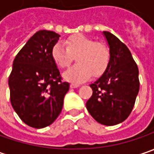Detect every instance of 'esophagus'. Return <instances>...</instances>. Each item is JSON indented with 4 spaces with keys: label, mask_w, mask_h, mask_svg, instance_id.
<instances>
[{
    "label": "esophagus",
    "mask_w": 154,
    "mask_h": 154,
    "mask_svg": "<svg viewBox=\"0 0 154 154\" xmlns=\"http://www.w3.org/2000/svg\"><path fill=\"white\" fill-rule=\"evenodd\" d=\"M78 86H80V84H77V83H72L70 85L71 88H75V87H78Z\"/></svg>",
    "instance_id": "34e87169"
}]
</instances>
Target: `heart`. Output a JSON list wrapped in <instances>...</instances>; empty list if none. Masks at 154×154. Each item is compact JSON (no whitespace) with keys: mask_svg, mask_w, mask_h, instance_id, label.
Returning a JSON list of instances; mask_svg holds the SVG:
<instances>
[{"mask_svg":"<svg viewBox=\"0 0 154 154\" xmlns=\"http://www.w3.org/2000/svg\"><path fill=\"white\" fill-rule=\"evenodd\" d=\"M64 45L56 43L51 49V57L61 68L68 67L76 56L77 64L64 72L63 77L71 82L87 80L92 75L98 77L103 74L109 66L110 52L107 45L95 42L81 34L70 36Z\"/></svg>","mask_w":154,"mask_h":154,"instance_id":"obj_1","label":"heart"}]
</instances>
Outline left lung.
Here are the masks:
<instances>
[{"label":"left lung","mask_w":154,"mask_h":154,"mask_svg":"<svg viewBox=\"0 0 154 154\" xmlns=\"http://www.w3.org/2000/svg\"><path fill=\"white\" fill-rule=\"evenodd\" d=\"M110 60L103 75L90 85L92 95L86 109L96 121L112 126L130 115L140 89L139 69L128 47L109 32H103Z\"/></svg>","instance_id":"1"}]
</instances>
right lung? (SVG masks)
<instances>
[{
	"label": "right lung",
	"mask_w": 154,
	"mask_h": 154,
	"mask_svg": "<svg viewBox=\"0 0 154 154\" xmlns=\"http://www.w3.org/2000/svg\"><path fill=\"white\" fill-rule=\"evenodd\" d=\"M59 37L46 30L35 33L15 56L9 75L11 104L21 120L35 128L56 120L69 90L51 57Z\"/></svg>",
	"instance_id": "add662e5"
}]
</instances>
